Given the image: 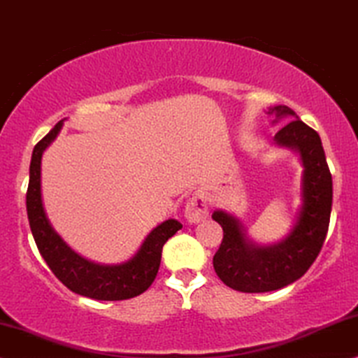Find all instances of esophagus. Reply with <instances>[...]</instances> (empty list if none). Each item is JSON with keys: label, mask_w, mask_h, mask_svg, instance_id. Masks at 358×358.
<instances>
[{"label": "esophagus", "mask_w": 358, "mask_h": 358, "mask_svg": "<svg viewBox=\"0 0 358 358\" xmlns=\"http://www.w3.org/2000/svg\"><path fill=\"white\" fill-rule=\"evenodd\" d=\"M184 215L189 222H201L204 220L207 215H209V204H207V197L204 194L197 192L194 194L191 199L187 201L186 210H184Z\"/></svg>", "instance_id": "esophagus-1"}]
</instances>
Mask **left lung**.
Instances as JSON below:
<instances>
[{"mask_svg": "<svg viewBox=\"0 0 358 358\" xmlns=\"http://www.w3.org/2000/svg\"><path fill=\"white\" fill-rule=\"evenodd\" d=\"M267 114L275 121L287 119L273 143L299 152L303 166L302 206L292 231L280 242L259 245L247 237L239 219L224 210L213 214L224 231L214 271L227 287L249 294L271 292L301 279L324 245L332 210V174L320 136L287 106H273Z\"/></svg>", "mask_w": 358, "mask_h": 358, "instance_id": "1", "label": "left lung"}]
</instances>
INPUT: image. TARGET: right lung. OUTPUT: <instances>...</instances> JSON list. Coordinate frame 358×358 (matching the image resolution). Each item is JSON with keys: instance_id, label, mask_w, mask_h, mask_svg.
Masks as SVG:
<instances>
[{"instance_id": "1", "label": "right lung", "mask_w": 358, "mask_h": 358, "mask_svg": "<svg viewBox=\"0 0 358 358\" xmlns=\"http://www.w3.org/2000/svg\"><path fill=\"white\" fill-rule=\"evenodd\" d=\"M59 121L34 145L29 164V184L26 192V210L39 254L48 267L63 284L83 297L94 301H126L148 290L156 279L161 266L162 245L174 236L182 224L176 219L164 220L148 234L143 245L129 260L116 266L91 262L74 252L52 229L41 197V159L44 149L59 134Z\"/></svg>"}]
</instances>
